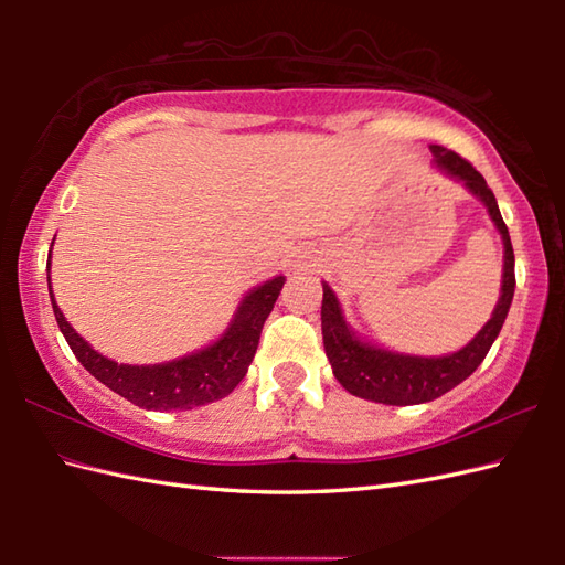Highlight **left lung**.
Returning a JSON list of instances; mask_svg holds the SVG:
<instances>
[{
	"label": "left lung",
	"mask_w": 565,
	"mask_h": 565,
	"mask_svg": "<svg viewBox=\"0 0 565 565\" xmlns=\"http://www.w3.org/2000/svg\"><path fill=\"white\" fill-rule=\"evenodd\" d=\"M431 154H435V164L441 172L459 179L473 196L483 201L490 221L495 223L502 235V245H505L502 259H505V264H502V289L498 306L483 330L466 347H461L459 352L444 356H413L381 350V347L359 340L352 328L347 326L338 296H334L328 284H322V344H326L334 379L356 398L383 405H417L439 398V395L459 386L461 381L473 374L490 347H493L502 330V322L508 318L514 296V252L495 194L488 189L483 174L456 152L441 146H431Z\"/></svg>",
	"instance_id": "8db88e82"
}]
</instances>
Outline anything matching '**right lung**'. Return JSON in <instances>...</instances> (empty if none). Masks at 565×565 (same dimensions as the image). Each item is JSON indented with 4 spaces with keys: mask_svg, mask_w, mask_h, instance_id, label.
<instances>
[{
    "mask_svg": "<svg viewBox=\"0 0 565 565\" xmlns=\"http://www.w3.org/2000/svg\"><path fill=\"white\" fill-rule=\"evenodd\" d=\"M47 271H51V257H47ZM284 276H274V279L252 289L243 298V303L237 306L231 326L213 344L182 359H172V362L146 366L118 364L114 359L92 350V344L79 338L75 328L65 320L63 310L57 308L51 291V274H47V291H51L57 328L65 334L70 350L75 352L79 364L104 386L124 395L126 401L146 407V411L164 413L191 411V407L221 401L227 393H233V388L247 374L252 356L257 352L264 320L269 318L276 298L284 289Z\"/></svg>",
    "mask_w": 565,
    "mask_h": 565,
    "instance_id": "right-lung-1",
    "label": "right lung"
}]
</instances>
